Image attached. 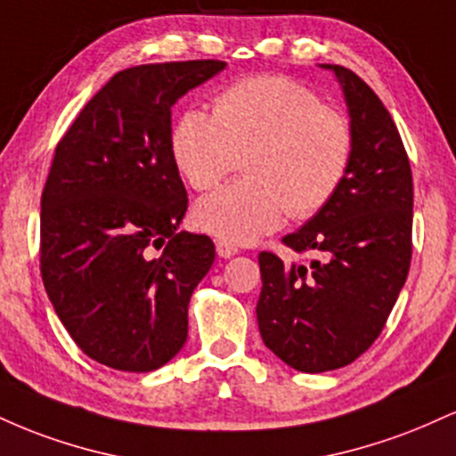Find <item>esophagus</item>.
Listing matches in <instances>:
<instances>
[{
    "label": "esophagus",
    "mask_w": 456,
    "mask_h": 456,
    "mask_svg": "<svg viewBox=\"0 0 456 456\" xmlns=\"http://www.w3.org/2000/svg\"><path fill=\"white\" fill-rule=\"evenodd\" d=\"M216 253L218 257H233V255H238V246L224 242V240H216Z\"/></svg>",
    "instance_id": "34e87169"
}]
</instances>
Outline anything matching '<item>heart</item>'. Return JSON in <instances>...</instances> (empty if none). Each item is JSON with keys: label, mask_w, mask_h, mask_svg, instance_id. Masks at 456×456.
<instances>
[{"label": "heart", "mask_w": 456, "mask_h": 456, "mask_svg": "<svg viewBox=\"0 0 456 456\" xmlns=\"http://www.w3.org/2000/svg\"><path fill=\"white\" fill-rule=\"evenodd\" d=\"M354 150L347 115L282 75L235 81L214 98V113L186 109L171 133L177 169L195 191L221 184L244 156V180L195 208L199 227L229 244L255 242L285 214L306 221L322 212L341 191Z\"/></svg>", "instance_id": "heart-1"}]
</instances>
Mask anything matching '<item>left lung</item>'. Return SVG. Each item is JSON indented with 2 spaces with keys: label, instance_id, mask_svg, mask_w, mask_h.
Returning <instances> with one entry per match:
<instances>
[{
  "label": "left lung",
  "instance_id": "1",
  "mask_svg": "<svg viewBox=\"0 0 456 456\" xmlns=\"http://www.w3.org/2000/svg\"><path fill=\"white\" fill-rule=\"evenodd\" d=\"M341 83L355 134L341 191L305 227L282 238L302 264L259 253V332L265 347L302 373L341 369L384 330L411 264L413 182L388 109L355 72Z\"/></svg>",
  "mask_w": 456,
  "mask_h": 456
}]
</instances>
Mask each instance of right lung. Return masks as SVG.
<instances>
[{
    "label": "right lung",
    "instance_id": "obj_1",
    "mask_svg": "<svg viewBox=\"0 0 456 456\" xmlns=\"http://www.w3.org/2000/svg\"><path fill=\"white\" fill-rule=\"evenodd\" d=\"M221 60L126 68L55 148L40 199V274L83 354L130 373L184 347L188 302L214 264L208 235L177 232L188 208L171 107Z\"/></svg>",
    "mask_w": 456,
    "mask_h": 456
}]
</instances>
